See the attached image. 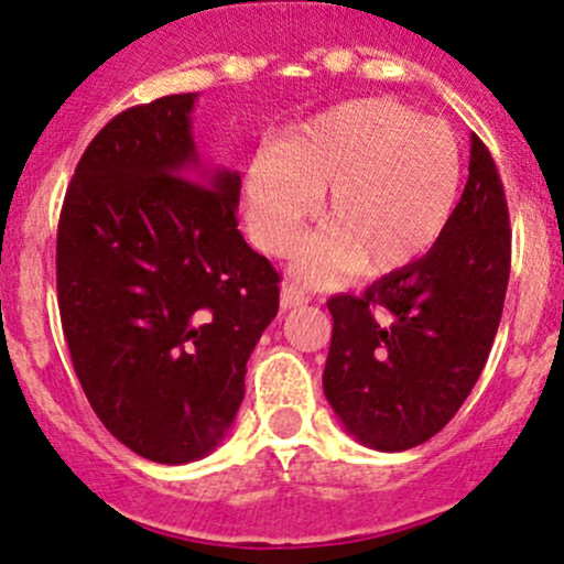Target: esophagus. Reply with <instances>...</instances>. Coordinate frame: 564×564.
Wrapping results in <instances>:
<instances>
[{
  "mask_svg": "<svg viewBox=\"0 0 564 564\" xmlns=\"http://www.w3.org/2000/svg\"><path fill=\"white\" fill-rule=\"evenodd\" d=\"M307 300H311V296L302 292L300 286H294V283H283V289H281V307H283V311H292V307L305 305Z\"/></svg>",
  "mask_w": 564,
  "mask_h": 564,
  "instance_id": "obj_1",
  "label": "esophagus"
}]
</instances>
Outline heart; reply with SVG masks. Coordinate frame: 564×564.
I'll list each match as a JSON object with an SVG mask.
<instances>
[{"label":"heart","mask_w":564,"mask_h":564,"mask_svg":"<svg viewBox=\"0 0 564 564\" xmlns=\"http://www.w3.org/2000/svg\"><path fill=\"white\" fill-rule=\"evenodd\" d=\"M463 160L444 122L386 98L321 111L262 150L246 171L253 243L286 257L321 195L326 232L296 259V275L329 283L356 270L382 278L438 243L457 206Z\"/></svg>","instance_id":"1"}]
</instances>
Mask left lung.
<instances>
[{
    "label": "left lung",
    "instance_id": "8db88e82",
    "mask_svg": "<svg viewBox=\"0 0 564 564\" xmlns=\"http://www.w3.org/2000/svg\"><path fill=\"white\" fill-rule=\"evenodd\" d=\"M511 270V227L492 154L471 135L468 182L438 243L361 296L326 302L324 393L350 436L401 453L438 433L485 369Z\"/></svg>",
    "mask_w": 564,
    "mask_h": 564
}]
</instances>
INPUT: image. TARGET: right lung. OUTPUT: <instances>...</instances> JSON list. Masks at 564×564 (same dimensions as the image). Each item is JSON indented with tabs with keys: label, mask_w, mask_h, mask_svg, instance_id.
<instances>
[{
	"label": "right lung",
	"mask_w": 564,
	"mask_h": 564,
	"mask_svg": "<svg viewBox=\"0 0 564 564\" xmlns=\"http://www.w3.org/2000/svg\"><path fill=\"white\" fill-rule=\"evenodd\" d=\"M197 93L109 120L79 158L55 246L61 326L93 412L154 463L206 457L278 315V272L238 230L240 173L203 163Z\"/></svg>",
	"instance_id": "add662e5"
}]
</instances>
